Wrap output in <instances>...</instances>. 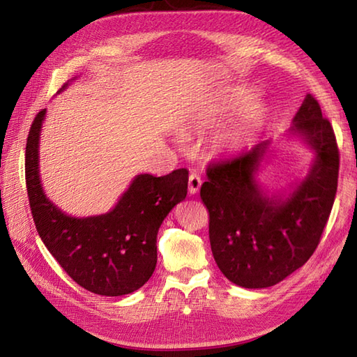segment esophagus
Instances as JSON below:
<instances>
[{
  "mask_svg": "<svg viewBox=\"0 0 357 357\" xmlns=\"http://www.w3.org/2000/svg\"><path fill=\"white\" fill-rule=\"evenodd\" d=\"M201 184H202V181H201L199 174L192 173L190 176H188V193H190V195L198 193L199 188H201Z\"/></svg>",
  "mask_w": 357,
  "mask_h": 357,
  "instance_id": "obj_1",
  "label": "esophagus"
}]
</instances>
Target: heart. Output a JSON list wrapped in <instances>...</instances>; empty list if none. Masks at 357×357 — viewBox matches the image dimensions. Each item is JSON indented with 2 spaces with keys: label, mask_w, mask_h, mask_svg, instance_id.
<instances>
[{
  "label": "heart",
  "mask_w": 357,
  "mask_h": 357,
  "mask_svg": "<svg viewBox=\"0 0 357 357\" xmlns=\"http://www.w3.org/2000/svg\"><path fill=\"white\" fill-rule=\"evenodd\" d=\"M255 100H256L255 93H250V92L244 93L236 101V104L233 105V112L238 113V112L245 110L253 104ZM268 115H270V110L267 105H256V107L250 110L244 116V119H242L241 123L225 136L224 138L225 147L241 149L247 146V144L255 138L256 133L265 126V123H267Z\"/></svg>",
  "instance_id": "heart-1"
}]
</instances>
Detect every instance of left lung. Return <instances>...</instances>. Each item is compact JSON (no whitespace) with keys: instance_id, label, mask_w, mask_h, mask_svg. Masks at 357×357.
<instances>
[{"instance_id":"8db88e82","label":"left lung","mask_w":357,"mask_h":357,"mask_svg":"<svg viewBox=\"0 0 357 357\" xmlns=\"http://www.w3.org/2000/svg\"><path fill=\"white\" fill-rule=\"evenodd\" d=\"M290 132L314 150L307 178L288 198H268L255 174L270 141L208 164L201 199L208 210L211 253L233 284L265 288L301 268L319 244L337 190L339 149L319 102L307 95Z\"/></svg>"}]
</instances>
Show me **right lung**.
<instances>
[{
    "label": "right lung",
    "instance_id": "add662e5",
    "mask_svg": "<svg viewBox=\"0 0 357 357\" xmlns=\"http://www.w3.org/2000/svg\"><path fill=\"white\" fill-rule=\"evenodd\" d=\"M44 116L45 109L38 112L26 144V185L38 234L67 275L86 290L101 296L136 291L155 271L159 227L185 199L187 169L159 178L138 174L109 213L69 216L45 198L41 187L38 147Z\"/></svg>",
    "mask_w": 357,
    "mask_h": 357
}]
</instances>
